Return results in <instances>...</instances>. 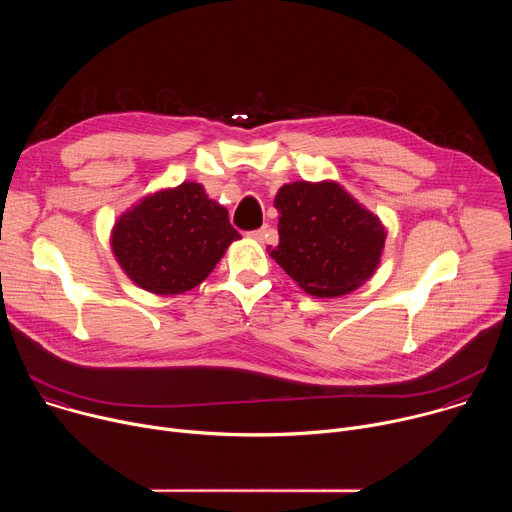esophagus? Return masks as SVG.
<instances>
[{"instance_id": "obj_1", "label": "esophagus", "mask_w": 512, "mask_h": 512, "mask_svg": "<svg viewBox=\"0 0 512 512\" xmlns=\"http://www.w3.org/2000/svg\"><path fill=\"white\" fill-rule=\"evenodd\" d=\"M267 231H269V227L265 225V227H261V229L253 231V233H251V237H253V239H257V241H263V239L267 237Z\"/></svg>"}]
</instances>
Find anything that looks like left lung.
<instances>
[{"instance_id":"obj_1","label":"left lung","mask_w":512,"mask_h":512,"mask_svg":"<svg viewBox=\"0 0 512 512\" xmlns=\"http://www.w3.org/2000/svg\"><path fill=\"white\" fill-rule=\"evenodd\" d=\"M273 204L279 212V245L267 251L306 294L338 298L373 277L385 227L340 184H283Z\"/></svg>"}]
</instances>
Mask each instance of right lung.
I'll use <instances>...</instances> for the list:
<instances>
[{
	"instance_id": "obj_1",
	"label": "right lung",
	"mask_w": 512,
	"mask_h": 512,
	"mask_svg": "<svg viewBox=\"0 0 512 512\" xmlns=\"http://www.w3.org/2000/svg\"><path fill=\"white\" fill-rule=\"evenodd\" d=\"M241 239L229 210L202 184L182 182L145 196L123 212L111 247L127 277L158 296H178L202 283L227 247Z\"/></svg>"
}]
</instances>
